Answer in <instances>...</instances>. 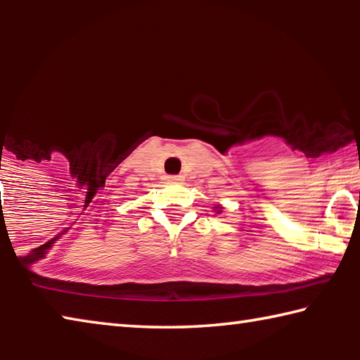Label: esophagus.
<instances>
[{"instance_id":"1","label":"esophagus","mask_w":360,"mask_h":360,"mask_svg":"<svg viewBox=\"0 0 360 360\" xmlns=\"http://www.w3.org/2000/svg\"><path fill=\"white\" fill-rule=\"evenodd\" d=\"M182 176H167V182L169 184H176V182H181Z\"/></svg>"}]
</instances>
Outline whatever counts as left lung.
<instances>
[{"mask_svg":"<svg viewBox=\"0 0 360 360\" xmlns=\"http://www.w3.org/2000/svg\"><path fill=\"white\" fill-rule=\"evenodd\" d=\"M221 210H222V206H221V205H216V206H214V211H217V212H221Z\"/></svg>","mask_w":360,"mask_h":360,"instance_id":"left-lung-1","label":"left lung"}]
</instances>
